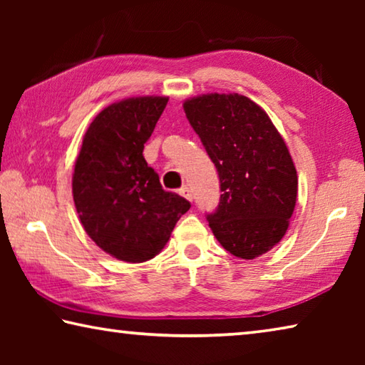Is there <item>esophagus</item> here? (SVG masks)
<instances>
[{"mask_svg":"<svg viewBox=\"0 0 365 365\" xmlns=\"http://www.w3.org/2000/svg\"><path fill=\"white\" fill-rule=\"evenodd\" d=\"M180 195H182L183 197H187L188 201L193 200V193H191V190H190L188 187H183V188H180Z\"/></svg>","mask_w":365,"mask_h":365,"instance_id":"esophagus-1","label":"esophagus"}]
</instances>
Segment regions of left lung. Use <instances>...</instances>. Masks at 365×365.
I'll return each instance as SVG.
<instances>
[{
	"label": "left lung",
	"instance_id": "8db88e82",
	"mask_svg": "<svg viewBox=\"0 0 365 365\" xmlns=\"http://www.w3.org/2000/svg\"><path fill=\"white\" fill-rule=\"evenodd\" d=\"M183 110L219 172L220 202L207 214L217 242L255 259L285 237L298 175L285 140L267 113L238 93L190 98Z\"/></svg>",
	"mask_w": 365,
	"mask_h": 365
}]
</instances>
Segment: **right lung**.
<instances>
[{
	"label": "right lung",
	"instance_id": "obj_1",
	"mask_svg": "<svg viewBox=\"0 0 365 365\" xmlns=\"http://www.w3.org/2000/svg\"><path fill=\"white\" fill-rule=\"evenodd\" d=\"M168 96H135L98 114L82 141L72 195L85 232L119 261L145 262L169 242L190 202L163 190L143 158Z\"/></svg>",
	"mask_w": 365,
	"mask_h": 365
}]
</instances>
